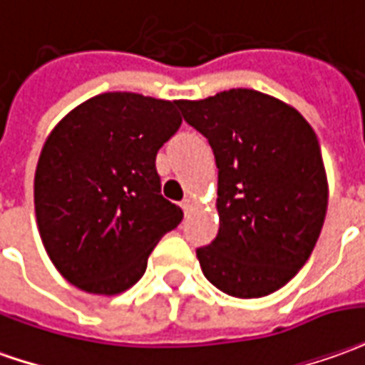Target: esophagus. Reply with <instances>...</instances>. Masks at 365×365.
Instances as JSON below:
<instances>
[{
	"label": "esophagus",
	"instance_id": "obj_1",
	"mask_svg": "<svg viewBox=\"0 0 365 365\" xmlns=\"http://www.w3.org/2000/svg\"><path fill=\"white\" fill-rule=\"evenodd\" d=\"M182 209H183V213L187 215L191 209H193V200H191V197H185V200L182 201Z\"/></svg>",
	"mask_w": 365,
	"mask_h": 365
}]
</instances>
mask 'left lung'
<instances>
[{"instance_id": "obj_1", "label": "left lung", "mask_w": 365, "mask_h": 365, "mask_svg": "<svg viewBox=\"0 0 365 365\" xmlns=\"http://www.w3.org/2000/svg\"><path fill=\"white\" fill-rule=\"evenodd\" d=\"M178 106L209 140L219 170V233L197 249L201 271L229 297H267L304 267L324 225L316 132L297 108L253 88Z\"/></svg>"}]
</instances>
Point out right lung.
I'll use <instances>...</instances> for the list:
<instances>
[{
  "label": "right lung",
  "instance_id": "1",
  "mask_svg": "<svg viewBox=\"0 0 365 365\" xmlns=\"http://www.w3.org/2000/svg\"><path fill=\"white\" fill-rule=\"evenodd\" d=\"M182 124L178 101L88 98L58 122L35 170L41 241L76 289L114 297L136 284L183 211L160 193L156 154Z\"/></svg>",
  "mask_w": 365,
  "mask_h": 365
}]
</instances>
